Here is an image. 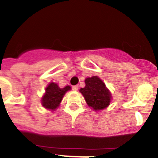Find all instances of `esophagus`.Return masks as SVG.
<instances>
[{
    "label": "esophagus",
    "mask_w": 158,
    "mask_h": 158,
    "mask_svg": "<svg viewBox=\"0 0 158 158\" xmlns=\"http://www.w3.org/2000/svg\"><path fill=\"white\" fill-rule=\"evenodd\" d=\"M73 90H74V91H77V90H78V85H73L72 87Z\"/></svg>",
    "instance_id": "34e87169"
}]
</instances>
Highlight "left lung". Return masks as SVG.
<instances>
[{"mask_svg": "<svg viewBox=\"0 0 158 158\" xmlns=\"http://www.w3.org/2000/svg\"><path fill=\"white\" fill-rule=\"evenodd\" d=\"M85 87L80 89L86 103L95 111L103 110L110 104L111 95L105 84L97 76L86 78Z\"/></svg>", "mask_w": 158, "mask_h": 158, "instance_id": "8db88e82", "label": "left lung"}]
</instances>
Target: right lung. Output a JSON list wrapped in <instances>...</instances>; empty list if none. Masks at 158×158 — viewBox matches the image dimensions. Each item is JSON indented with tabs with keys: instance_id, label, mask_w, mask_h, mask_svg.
<instances>
[{
	"instance_id": "1",
	"label": "right lung",
	"mask_w": 158,
	"mask_h": 158,
	"mask_svg": "<svg viewBox=\"0 0 158 158\" xmlns=\"http://www.w3.org/2000/svg\"><path fill=\"white\" fill-rule=\"evenodd\" d=\"M70 89L69 85L61 89L58 84L51 82L46 88V93L42 98V104L47 109L54 111L58 107L65 93Z\"/></svg>"
}]
</instances>
